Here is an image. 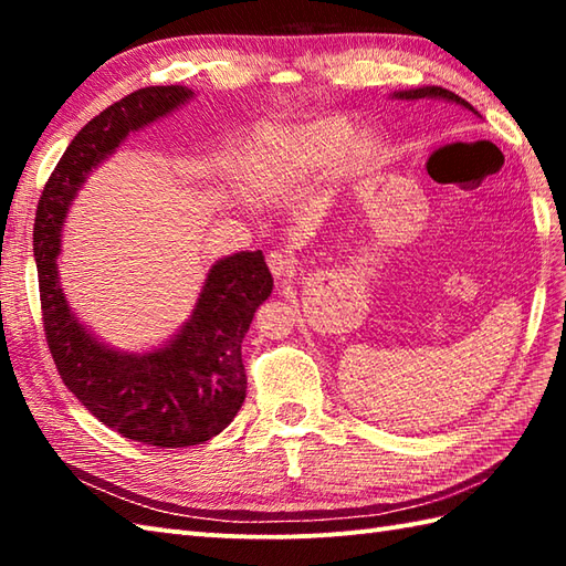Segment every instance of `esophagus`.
Wrapping results in <instances>:
<instances>
[{
    "instance_id": "34e87169",
    "label": "esophagus",
    "mask_w": 566,
    "mask_h": 566,
    "mask_svg": "<svg viewBox=\"0 0 566 566\" xmlns=\"http://www.w3.org/2000/svg\"><path fill=\"white\" fill-rule=\"evenodd\" d=\"M268 264H270V272L274 274V280H280V282L292 280L296 272V260L292 255H284V252H280V250L270 252Z\"/></svg>"
}]
</instances>
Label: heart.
I'll list each match as a JSON object with an SVG mask.
<instances>
[{"instance_id":"heart-1","label":"heart","mask_w":566,"mask_h":566,"mask_svg":"<svg viewBox=\"0 0 566 566\" xmlns=\"http://www.w3.org/2000/svg\"><path fill=\"white\" fill-rule=\"evenodd\" d=\"M345 138L347 126L340 122H326L306 130H294V134L260 128L240 148L235 175L248 189L274 195L298 170L333 160L340 153ZM350 153L359 160H369L377 153V140L367 134L357 136Z\"/></svg>"}]
</instances>
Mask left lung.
<instances>
[{"instance_id":"8db88e82","label":"left lung","mask_w":566,"mask_h":566,"mask_svg":"<svg viewBox=\"0 0 566 566\" xmlns=\"http://www.w3.org/2000/svg\"><path fill=\"white\" fill-rule=\"evenodd\" d=\"M394 99H406V102H418V99H440V102H452V104H460L462 109H469L472 114H476V109L469 102H464L462 97H457L454 92L444 90V87H436V84H430V87H418V90H403V92H394L391 94Z\"/></svg>"}]
</instances>
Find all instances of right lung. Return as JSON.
I'll return each instance as SVG.
<instances>
[{
  "mask_svg": "<svg viewBox=\"0 0 566 566\" xmlns=\"http://www.w3.org/2000/svg\"><path fill=\"white\" fill-rule=\"evenodd\" d=\"M182 84L143 87L112 104L72 138L43 187L35 211L33 255L45 340L65 387L118 436L153 448L201 444L231 423L245 401L240 343L258 306L272 294L262 250L221 258L203 280L197 306L158 350L122 353L102 343L70 308L57 276L60 233L87 175L128 134L187 104Z\"/></svg>",
  "mask_w": 566,
  "mask_h": 566,
  "instance_id": "add662e5",
  "label": "right lung"
}]
</instances>
